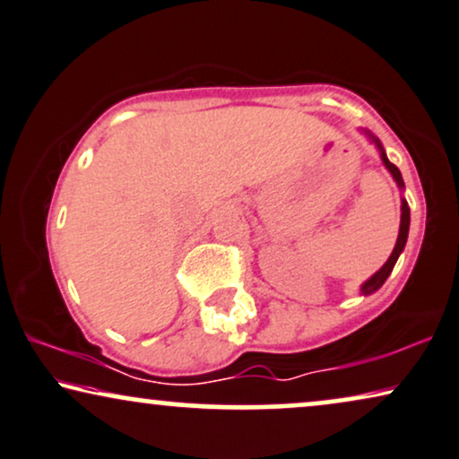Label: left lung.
Here are the masks:
<instances>
[{
  "mask_svg": "<svg viewBox=\"0 0 459 459\" xmlns=\"http://www.w3.org/2000/svg\"><path fill=\"white\" fill-rule=\"evenodd\" d=\"M375 143H377V146H379L381 160H384V165L387 167V169H390V173H392V176H394V179H396V184H398V186H400V188H404L403 176H400L398 167L394 165V162L387 160V156H385V152H384V148H381L379 139H375ZM409 222H411L409 205H407V201H403V216H400V233H398L396 247H394L392 256L387 258V263H385L384 266H381V269L377 271L375 275L370 277V280H368L367 283H364V286H362V294H373L375 290H379L381 286H384L387 277H390V273H392V269H394V264H396V260H398V256H400V252H403V249H404V243H407V237H409Z\"/></svg>",
  "mask_w": 459,
  "mask_h": 459,
  "instance_id": "obj_1",
  "label": "left lung"
}]
</instances>
